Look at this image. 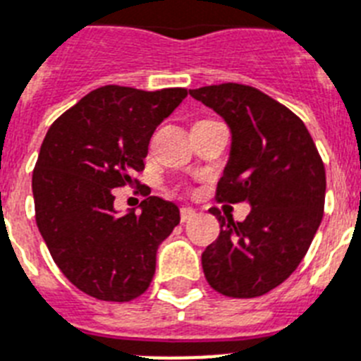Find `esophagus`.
Instances as JSON below:
<instances>
[{"mask_svg": "<svg viewBox=\"0 0 361 361\" xmlns=\"http://www.w3.org/2000/svg\"><path fill=\"white\" fill-rule=\"evenodd\" d=\"M180 216H181V222H189V220H192V218L196 216V211L192 207H181Z\"/></svg>", "mask_w": 361, "mask_h": 361, "instance_id": "obj_1", "label": "esophagus"}]
</instances>
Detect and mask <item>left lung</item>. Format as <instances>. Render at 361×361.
Wrapping results in <instances>:
<instances>
[{
	"label": "left lung",
	"instance_id": "obj_1",
	"mask_svg": "<svg viewBox=\"0 0 361 361\" xmlns=\"http://www.w3.org/2000/svg\"><path fill=\"white\" fill-rule=\"evenodd\" d=\"M189 93L231 130L216 200L251 207L244 222L211 209L220 235L202 253L205 279L227 298H259L307 255L323 218L325 165L305 123L257 87L227 82Z\"/></svg>",
	"mask_w": 361,
	"mask_h": 361
}]
</instances>
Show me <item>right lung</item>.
<instances>
[{
	"mask_svg": "<svg viewBox=\"0 0 361 361\" xmlns=\"http://www.w3.org/2000/svg\"><path fill=\"white\" fill-rule=\"evenodd\" d=\"M185 97L183 87L102 86L45 134L32 172L36 226L60 271L92 298H139L157 247L180 224L178 205L157 196L141 202V213L117 214L111 189L143 171L154 130Z\"/></svg>",
	"mask_w": 361,
	"mask_h": 361,
	"instance_id": "obj_1",
	"label": "right lung"
}]
</instances>
